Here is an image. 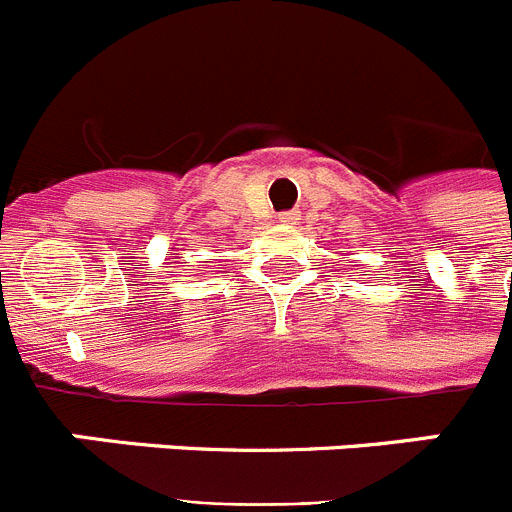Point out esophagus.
<instances>
[{"label":"esophagus","instance_id":"obj_1","mask_svg":"<svg viewBox=\"0 0 512 512\" xmlns=\"http://www.w3.org/2000/svg\"><path fill=\"white\" fill-rule=\"evenodd\" d=\"M279 220H282V223H287V225H295L297 220H300V212H282V215H279Z\"/></svg>","mask_w":512,"mask_h":512}]
</instances>
